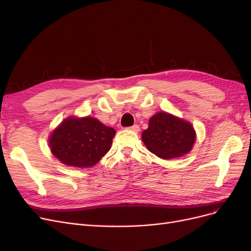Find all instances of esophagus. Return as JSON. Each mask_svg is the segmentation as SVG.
Segmentation results:
<instances>
[{"label": "esophagus", "instance_id": "34e87169", "mask_svg": "<svg viewBox=\"0 0 251 251\" xmlns=\"http://www.w3.org/2000/svg\"><path fill=\"white\" fill-rule=\"evenodd\" d=\"M127 128H128V130H131V131L135 132V133H138V132L140 131V127H139L138 125H134V126H128Z\"/></svg>", "mask_w": 251, "mask_h": 251}]
</instances>
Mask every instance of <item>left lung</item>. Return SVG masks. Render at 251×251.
<instances>
[{"label":"left lung","instance_id":"8db88e82","mask_svg":"<svg viewBox=\"0 0 251 251\" xmlns=\"http://www.w3.org/2000/svg\"><path fill=\"white\" fill-rule=\"evenodd\" d=\"M195 139L196 134L191 124L164 112L151 117L149 127L142 132V141L148 150L162 159L187 154Z\"/></svg>","mask_w":251,"mask_h":251}]
</instances>
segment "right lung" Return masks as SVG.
Masks as SVG:
<instances>
[{"mask_svg":"<svg viewBox=\"0 0 251 251\" xmlns=\"http://www.w3.org/2000/svg\"><path fill=\"white\" fill-rule=\"evenodd\" d=\"M116 132L92 117L67 118L52 133V154L63 163L75 168H90L111 149Z\"/></svg>","mask_w":251,"mask_h":251,"instance_id":"obj_1","label":"right lung"}]
</instances>
